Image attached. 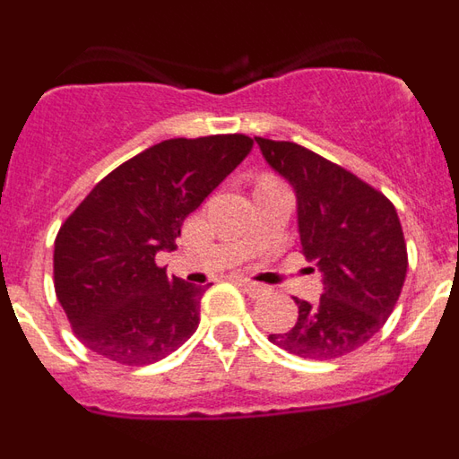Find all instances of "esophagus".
<instances>
[{
	"label": "esophagus",
	"instance_id": "34e87169",
	"mask_svg": "<svg viewBox=\"0 0 459 459\" xmlns=\"http://www.w3.org/2000/svg\"><path fill=\"white\" fill-rule=\"evenodd\" d=\"M237 282H238V287H243V290L248 291L250 296H257L259 291L264 290V287H262V285H257V282H253V280H246V278H241V280H237Z\"/></svg>",
	"mask_w": 459,
	"mask_h": 459
}]
</instances>
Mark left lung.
Masks as SVG:
<instances>
[{
  "mask_svg": "<svg viewBox=\"0 0 459 459\" xmlns=\"http://www.w3.org/2000/svg\"><path fill=\"white\" fill-rule=\"evenodd\" d=\"M255 140L294 186L301 253L324 273L322 299H296L294 328L269 340L301 359H340L363 347L400 299L409 259L397 211L381 190L296 142Z\"/></svg>",
  "mask_w": 459,
  "mask_h": 459,
  "instance_id": "left-lung-1",
  "label": "left lung"
}]
</instances>
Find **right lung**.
I'll list each match as a JSON object with an SVG mask.
<instances>
[{
	"mask_svg": "<svg viewBox=\"0 0 459 459\" xmlns=\"http://www.w3.org/2000/svg\"><path fill=\"white\" fill-rule=\"evenodd\" d=\"M253 149L243 133L163 140L121 163L62 222L55 291L80 342L121 366L177 351L200 324L204 287L168 278L186 218Z\"/></svg>",
	"mask_w": 459,
	"mask_h": 459,
	"instance_id": "add662e5",
	"label": "right lung"
}]
</instances>
